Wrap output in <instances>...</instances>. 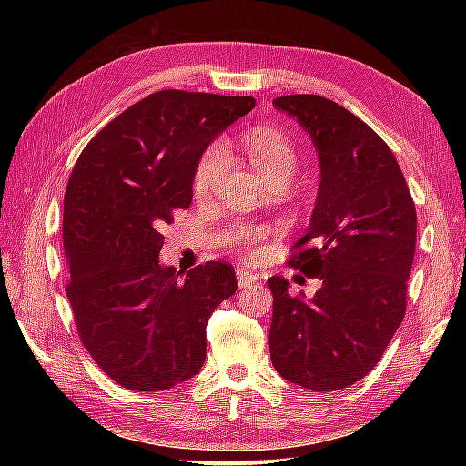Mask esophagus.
Wrapping results in <instances>:
<instances>
[{"label":"esophagus","instance_id":"obj_1","mask_svg":"<svg viewBox=\"0 0 466 466\" xmlns=\"http://www.w3.org/2000/svg\"><path fill=\"white\" fill-rule=\"evenodd\" d=\"M236 279H238V289H240V290L248 289V286L258 282V276H256V274L250 272V270H244V268H240L238 272H236Z\"/></svg>","mask_w":466,"mask_h":466}]
</instances>
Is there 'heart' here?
I'll return each mask as SVG.
<instances>
[{
	"instance_id": "1",
	"label": "heart",
	"mask_w": 466,
	"mask_h": 466,
	"mask_svg": "<svg viewBox=\"0 0 466 466\" xmlns=\"http://www.w3.org/2000/svg\"><path fill=\"white\" fill-rule=\"evenodd\" d=\"M246 152L256 170L262 174L264 180H270L274 176H292L296 162V150L284 134L268 130V127H254L244 137ZM226 167V147L222 142L212 144L202 154L194 170V192L198 196H206L212 192V187L220 180ZM262 232H254L248 226H236L228 234V240L238 246L246 258H254L260 252Z\"/></svg>"
}]
</instances>
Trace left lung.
Returning a JSON list of instances; mask_svg holds the SVG:
<instances>
[{
  "label": "left lung",
  "mask_w": 466,
  "mask_h": 466,
  "mask_svg": "<svg viewBox=\"0 0 466 466\" xmlns=\"http://www.w3.org/2000/svg\"><path fill=\"white\" fill-rule=\"evenodd\" d=\"M272 104L319 152V196L289 266L322 286L304 300L282 276L268 279L270 359L302 389L340 390L374 369L407 312L417 210L397 157L369 124L316 94Z\"/></svg>",
  "instance_id": "obj_1"
}]
</instances>
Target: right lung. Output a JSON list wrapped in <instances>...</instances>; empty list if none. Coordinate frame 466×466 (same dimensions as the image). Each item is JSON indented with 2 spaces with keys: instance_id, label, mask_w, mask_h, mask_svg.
<instances>
[{
  "instance_id": "1",
  "label": "right lung",
  "mask_w": 466,
  "mask_h": 466,
  "mask_svg": "<svg viewBox=\"0 0 466 466\" xmlns=\"http://www.w3.org/2000/svg\"><path fill=\"white\" fill-rule=\"evenodd\" d=\"M252 96L162 90L102 127L64 196L66 286L80 340L124 389L166 390L202 369L206 324L238 289L232 264H160L164 226L192 202L198 160Z\"/></svg>"
}]
</instances>
